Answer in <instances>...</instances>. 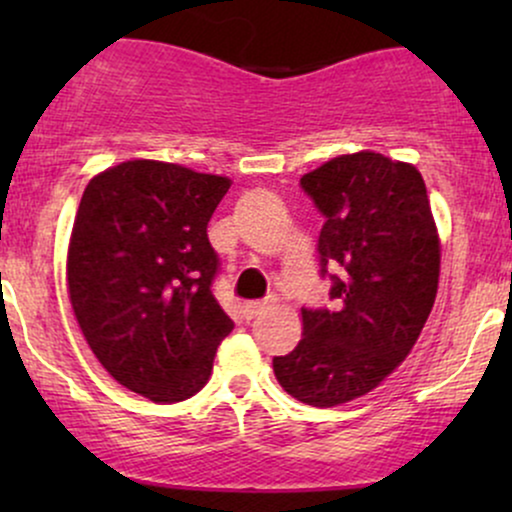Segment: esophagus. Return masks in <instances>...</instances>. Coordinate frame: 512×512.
<instances>
[{"label": "esophagus", "mask_w": 512, "mask_h": 512, "mask_svg": "<svg viewBox=\"0 0 512 512\" xmlns=\"http://www.w3.org/2000/svg\"><path fill=\"white\" fill-rule=\"evenodd\" d=\"M267 308H269V301H250V303L243 305V315L248 317V320H252V317L264 313Z\"/></svg>", "instance_id": "1"}]
</instances>
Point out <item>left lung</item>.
Returning <instances> with one entry per match:
<instances>
[{
    "instance_id": "1",
    "label": "left lung",
    "mask_w": 512,
    "mask_h": 512,
    "mask_svg": "<svg viewBox=\"0 0 512 512\" xmlns=\"http://www.w3.org/2000/svg\"><path fill=\"white\" fill-rule=\"evenodd\" d=\"M301 187L325 216L317 252L332 310L303 308V339L274 356L279 385L298 402L337 407L368 395L424 330L438 291L440 240L426 182L414 166L375 151L337 156Z\"/></svg>"
}]
</instances>
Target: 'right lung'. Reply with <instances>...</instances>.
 I'll return each instance as SVG.
<instances>
[{
	"label": "right lung",
	"instance_id": "obj_1",
	"mask_svg": "<svg viewBox=\"0 0 512 512\" xmlns=\"http://www.w3.org/2000/svg\"><path fill=\"white\" fill-rule=\"evenodd\" d=\"M228 187L178 163L125 161L81 197L67 255L76 322L101 366L151 402L202 390L233 330L211 291L219 255L207 236Z\"/></svg>",
	"mask_w": 512,
	"mask_h": 512
}]
</instances>
